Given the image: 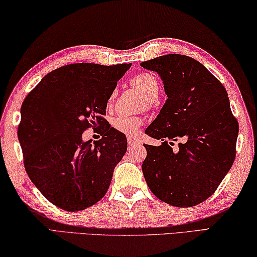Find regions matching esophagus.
I'll return each mask as SVG.
<instances>
[{"instance_id":"esophagus-1","label":"esophagus","mask_w":257,"mask_h":257,"mask_svg":"<svg viewBox=\"0 0 257 257\" xmlns=\"http://www.w3.org/2000/svg\"><path fill=\"white\" fill-rule=\"evenodd\" d=\"M127 142H128V146H138V145H141V141L139 140L138 138L132 137V136H128V137H127Z\"/></svg>"}]
</instances>
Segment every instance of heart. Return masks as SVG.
Here are the masks:
<instances>
[{"label": "heart", "instance_id": "b5f03b06", "mask_svg": "<svg viewBox=\"0 0 257 257\" xmlns=\"http://www.w3.org/2000/svg\"><path fill=\"white\" fill-rule=\"evenodd\" d=\"M131 83L138 91H140L142 95L148 101H154L159 94V82L155 75L150 73H140L132 78ZM117 95V91L113 90L109 95L108 102H113ZM142 125V119L140 117H126L119 116L112 120L113 128L125 134H136L138 130Z\"/></svg>", "mask_w": 257, "mask_h": 257}]
</instances>
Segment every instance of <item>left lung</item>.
Returning <instances> with one entry per match:
<instances>
[{"label":"left lung","mask_w":257,"mask_h":257,"mask_svg":"<svg viewBox=\"0 0 257 257\" xmlns=\"http://www.w3.org/2000/svg\"><path fill=\"white\" fill-rule=\"evenodd\" d=\"M156 71L167 100L146 133L163 141L145 145L142 171L155 196L176 207L209 198L232 166L239 125L228 93L207 68L188 56L172 53L141 62ZM182 140L179 148L170 146Z\"/></svg>","instance_id":"1"}]
</instances>
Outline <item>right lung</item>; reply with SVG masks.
Masks as SVG:
<instances>
[{"mask_svg": "<svg viewBox=\"0 0 257 257\" xmlns=\"http://www.w3.org/2000/svg\"><path fill=\"white\" fill-rule=\"evenodd\" d=\"M131 65L62 66L24 100L18 139L25 170L42 195L64 211L98 203L126 153L125 134L110 127L103 115L109 95ZM91 127L103 137L94 145L81 140Z\"/></svg>", "mask_w": 257, "mask_h": 257, "instance_id": "right-lung-1", "label": "right lung"}]
</instances>
